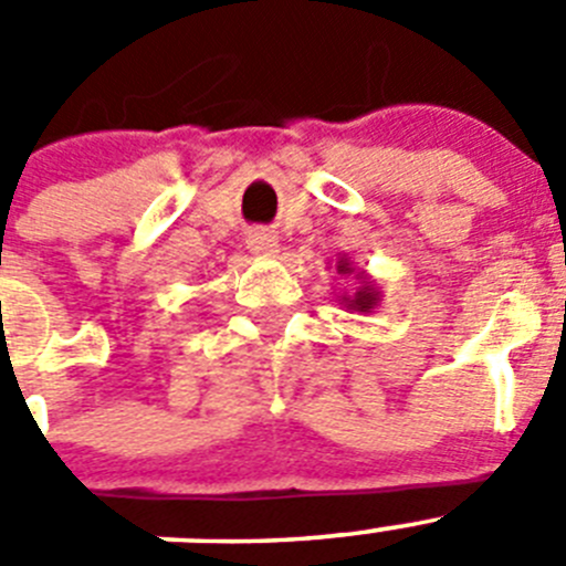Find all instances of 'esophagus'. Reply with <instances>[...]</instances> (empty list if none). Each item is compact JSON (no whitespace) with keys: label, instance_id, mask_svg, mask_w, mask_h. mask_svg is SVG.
Returning <instances> with one entry per match:
<instances>
[{"label":"esophagus","instance_id":"34e87169","mask_svg":"<svg viewBox=\"0 0 566 566\" xmlns=\"http://www.w3.org/2000/svg\"><path fill=\"white\" fill-rule=\"evenodd\" d=\"M248 248H251L253 253H276L279 248V237L273 234L271 229H253L251 234H248Z\"/></svg>","mask_w":566,"mask_h":566}]
</instances>
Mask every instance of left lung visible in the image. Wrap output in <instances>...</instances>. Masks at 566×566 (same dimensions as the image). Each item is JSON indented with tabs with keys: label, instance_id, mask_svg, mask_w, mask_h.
Listing matches in <instances>:
<instances>
[{
	"label": "left lung",
	"instance_id": "1",
	"mask_svg": "<svg viewBox=\"0 0 566 566\" xmlns=\"http://www.w3.org/2000/svg\"><path fill=\"white\" fill-rule=\"evenodd\" d=\"M374 293H368V290H360V293H357V298H355V304L360 310H371V304H374Z\"/></svg>",
	"mask_w": 566,
	"mask_h": 566
}]
</instances>
